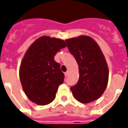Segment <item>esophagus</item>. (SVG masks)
<instances>
[{
	"label": "esophagus",
	"instance_id": "obj_1",
	"mask_svg": "<svg viewBox=\"0 0 128 128\" xmlns=\"http://www.w3.org/2000/svg\"><path fill=\"white\" fill-rule=\"evenodd\" d=\"M64 75H65V76H66V77H67V76H68V71H67V72H66L65 73H64Z\"/></svg>",
	"mask_w": 128,
	"mask_h": 128
}]
</instances>
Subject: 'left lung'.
I'll return each instance as SVG.
<instances>
[{"instance_id": "8db88e82", "label": "left lung", "mask_w": 128, "mask_h": 128, "mask_svg": "<svg viewBox=\"0 0 128 128\" xmlns=\"http://www.w3.org/2000/svg\"><path fill=\"white\" fill-rule=\"evenodd\" d=\"M79 66V80L70 88L75 99L88 104L99 99L108 82L107 62L98 44L91 37L80 36L66 40Z\"/></svg>"}]
</instances>
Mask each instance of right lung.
<instances>
[{
	"label": "right lung",
	"mask_w": 128,
	"mask_h": 128,
	"mask_svg": "<svg viewBox=\"0 0 128 128\" xmlns=\"http://www.w3.org/2000/svg\"><path fill=\"white\" fill-rule=\"evenodd\" d=\"M66 46L63 40L44 36L36 40L24 54L19 70L20 80L25 94L36 104L47 105L56 98L64 75L54 56Z\"/></svg>",
	"instance_id": "1"
}]
</instances>
